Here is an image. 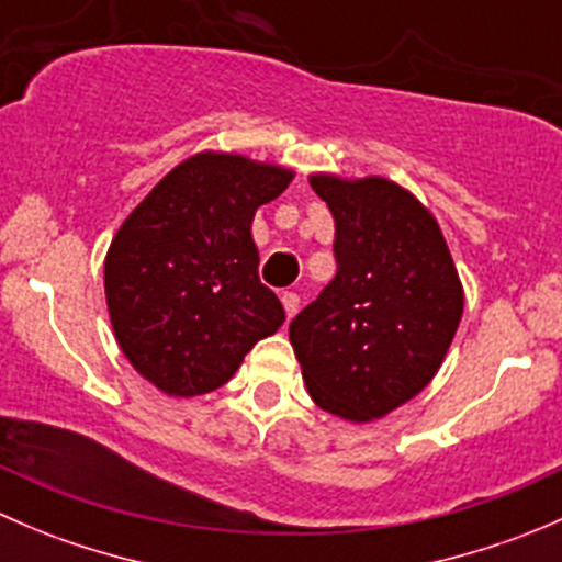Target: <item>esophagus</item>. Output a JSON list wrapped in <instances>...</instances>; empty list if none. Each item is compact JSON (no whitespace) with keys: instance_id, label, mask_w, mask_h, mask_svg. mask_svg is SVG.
Wrapping results in <instances>:
<instances>
[{"instance_id":"34e87169","label":"esophagus","mask_w":562,"mask_h":562,"mask_svg":"<svg viewBox=\"0 0 562 562\" xmlns=\"http://www.w3.org/2000/svg\"><path fill=\"white\" fill-rule=\"evenodd\" d=\"M282 307H285V315L288 317L296 315L299 307H302V299H299V293H293V291L282 293Z\"/></svg>"}]
</instances>
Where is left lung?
<instances>
[{"mask_svg": "<svg viewBox=\"0 0 562 562\" xmlns=\"http://www.w3.org/2000/svg\"><path fill=\"white\" fill-rule=\"evenodd\" d=\"M334 217L337 274L291 321L317 407L353 424L411 402L443 364L464 291L438 220L396 181L313 173Z\"/></svg>", "mask_w": 562, "mask_h": 562, "instance_id": "obj_1", "label": "left lung"}]
</instances>
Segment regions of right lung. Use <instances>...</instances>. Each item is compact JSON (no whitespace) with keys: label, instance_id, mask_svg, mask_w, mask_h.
<instances>
[{"label":"right lung","instance_id":"1","mask_svg":"<svg viewBox=\"0 0 562 562\" xmlns=\"http://www.w3.org/2000/svg\"><path fill=\"white\" fill-rule=\"evenodd\" d=\"M293 171L231 151H198L130 212L105 255L113 337L168 396H201L234 378L258 339L285 323L260 282L252 217Z\"/></svg>","mask_w":562,"mask_h":562}]
</instances>
